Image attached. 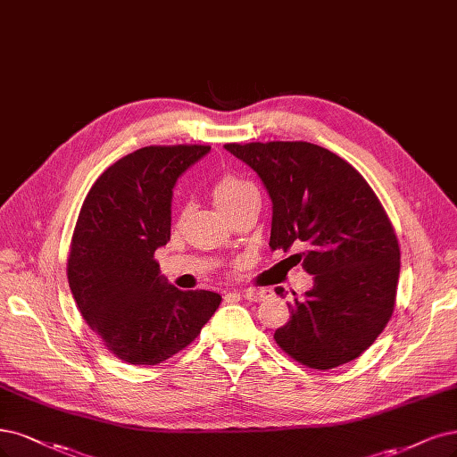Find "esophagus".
<instances>
[{
    "mask_svg": "<svg viewBox=\"0 0 457 457\" xmlns=\"http://www.w3.org/2000/svg\"><path fill=\"white\" fill-rule=\"evenodd\" d=\"M240 295L245 298V301L257 303V301H262V298L266 296V291H262V289H244Z\"/></svg>",
    "mask_w": 457,
    "mask_h": 457,
    "instance_id": "obj_1",
    "label": "esophagus"
}]
</instances>
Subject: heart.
Wrapping results in <instances>:
<instances>
[{
    "instance_id": "heart-1",
    "label": "heart",
    "mask_w": 457,
    "mask_h": 457,
    "mask_svg": "<svg viewBox=\"0 0 457 457\" xmlns=\"http://www.w3.org/2000/svg\"><path fill=\"white\" fill-rule=\"evenodd\" d=\"M249 191H255L253 185L240 179V178H236V176H230V174L221 176L213 183L215 204L223 212L230 210L234 204H238L242 200V196Z\"/></svg>"
}]
</instances>
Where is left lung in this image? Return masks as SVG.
I'll list each match as a JSON object with an SVG mask.
<instances>
[{"label": "left lung", "mask_w": 457, "mask_h": 457, "mask_svg": "<svg viewBox=\"0 0 457 457\" xmlns=\"http://www.w3.org/2000/svg\"><path fill=\"white\" fill-rule=\"evenodd\" d=\"M225 149L257 171L272 200L270 247H304L293 257L313 276L304 298L287 304L278 345L310 369L350 363L395 308L401 251L380 200L352 164L308 141Z\"/></svg>", "instance_id": "8db88e82"}]
</instances>
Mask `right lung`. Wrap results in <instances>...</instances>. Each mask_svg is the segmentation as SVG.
<instances>
[{
	"label": "right lung",
	"mask_w": 457,
	"mask_h": 457,
	"mask_svg": "<svg viewBox=\"0 0 457 457\" xmlns=\"http://www.w3.org/2000/svg\"><path fill=\"white\" fill-rule=\"evenodd\" d=\"M210 145H151L122 156L88 191L73 230L68 281L107 350L156 365L187 348L221 304L213 291H179L161 276L179 176Z\"/></svg>",
	"instance_id": "right-lung-1"
}]
</instances>
